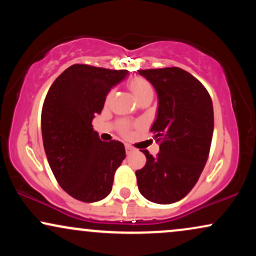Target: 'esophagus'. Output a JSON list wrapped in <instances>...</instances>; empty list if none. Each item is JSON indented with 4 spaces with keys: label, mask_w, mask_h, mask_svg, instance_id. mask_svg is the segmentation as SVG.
<instances>
[{
    "label": "esophagus",
    "mask_w": 256,
    "mask_h": 256,
    "mask_svg": "<svg viewBox=\"0 0 256 256\" xmlns=\"http://www.w3.org/2000/svg\"><path fill=\"white\" fill-rule=\"evenodd\" d=\"M125 152H126V154L130 155L131 152H134V149L132 148L131 146H128V144H126V146H125Z\"/></svg>",
    "instance_id": "esophagus-1"
}]
</instances>
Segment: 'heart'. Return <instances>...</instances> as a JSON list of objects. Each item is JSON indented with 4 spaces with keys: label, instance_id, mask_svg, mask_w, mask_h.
<instances>
[{
    "label": "heart",
    "instance_id": "obj_1",
    "mask_svg": "<svg viewBox=\"0 0 256 256\" xmlns=\"http://www.w3.org/2000/svg\"><path fill=\"white\" fill-rule=\"evenodd\" d=\"M128 88H130L132 94H134V98H136L137 100H140L146 95H152V84L149 83L146 79L142 78V77H134V78L130 79V82H128ZM112 95H113V92H110V95L107 96V101H110ZM122 132H128V124L124 122V124L122 125Z\"/></svg>",
    "mask_w": 256,
    "mask_h": 256
}]
</instances>
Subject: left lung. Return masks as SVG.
Instances as JSON below:
<instances>
[{
  "label": "left lung",
  "mask_w": 256,
  "mask_h": 256,
  "mask_svg": "<svg viewBox=\"0 0 256 256\" xmlns=\"http://www.w3.org/2000/svg\"><path fill=\"white\" fill-rule=\"evenodd\" d=\"M158 95L150 132L160 152L140 150L146 162L136 171L138 190L154 204H170L189 194L204 171L214 128L213 104L206 88L179 67L140 70Z\"/></svg>",
  "instance_id": "8db88e82"
}]
</instances>
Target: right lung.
Segmentation results:
<instances>
[{"label":"right lung","instance_id":"obj_1","mask_svg":"<svg viewBox=\"0 0 256 256\" xmlns=\"http://www.w3.org/2000/svg\"><path fill=\"white\" fill-rule=\"evenodd\" d=\"M128 74L126 70L72 64L55 79L44 100L40 124L49 166L60 186L79 201L107 198L125 158L124 144L102 142L91 122L107 94Z\"/></svg>","mask_w":256,"mask_h":256}]
</instances>
